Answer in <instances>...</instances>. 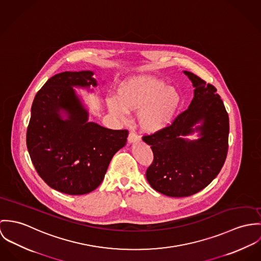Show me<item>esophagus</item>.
<instances>
[{"label":"esophagus","mask_w":261,"mask_h":261,"mask_svg":"<svg viewBox=\"0 0 261 261\" xmlns=\"http://www.w3.org/2000/svg\"><path fill=\"white\" fill-rule=\"evenodd\" d=\"M138 141H139V137L135 133L131 132L128 136V142L129 143H135V142H138Z\"/></svg>","instance_id":"34e87169"}]
</instances>
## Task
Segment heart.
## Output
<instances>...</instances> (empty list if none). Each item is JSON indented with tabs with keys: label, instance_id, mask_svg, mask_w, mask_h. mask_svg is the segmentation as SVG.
<instances>
[{
	"label": "heart",
	"instance_id": "b5f03b06",
	"mask_svg": "<svg viewBox=\"0 0 261 261\" xmlns=\"http://www.w3.org/2000/svg\"><path fill=\"white\" fill-rule=\"evenodd\" d=\"M181 97L174 87L150 75L130 76L117 87V95L108 97L110 113L124 119L128 112H138L139 127L154 134L169 127L180 107Z\"/></svg>",
	"mask_w": 261,
	"mask_h": 261
}]
</instances>
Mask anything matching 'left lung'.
<instances>
[{
  "label": "left lung",
  "instance_id": "left-lung-1",
  "mask_svg": "<svg viewBox=\"0 0 261 261\" xmlns=\"http://www.w3.org/2000/svg\"><path fill=\"white\" fill-rule=\"evenodd\" d=\"M194 87L188 109L161 132L144 136L154 159L146 171L149 184L170 197H186L205 188L220 172L227 155L229 119L216 88L183 71ZM194 133L199 138L187 137Z\"/></svg>",
  "mask_w": 261,
  "mask_h": 261
}]
</instances>
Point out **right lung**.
<instances>
[{
  "label": "right lung",
  "instance_id": "1",
  "mask_svg": "<svg viewBox=\"0 0 261 261\" xmlns=\"http://www.w3.org/2000/svg\"><path fill=\"white\" fill-rule=\"evenodd\" d=\"M93 75V71L56 74L39 90L31 109V160L51 188L69 195L95 190L128 137L127 130L89 121V111L74 88L92 91L98 86Z\"/></svg>",
  "mask_w": 261,
  "mask_h": 261
}]
</instances>
